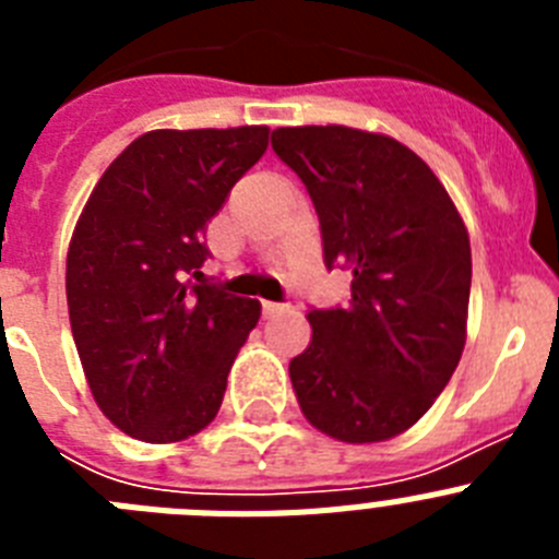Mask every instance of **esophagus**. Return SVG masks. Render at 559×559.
Returning <instances> with one entry per match:
<instances>
[{
	"instance_id": "1",
	"label": "esophagus",
	"mask_w": 559,
	"mask_h": 559,
	"mask_svg": "<svg viewBox=\"0 0 559 559\" xmlns=\"http://www.w3.org/2000/svg\"><path fill=\"white\" fill-rule=\"evenodd\" d=\"M285 305L283 302H263V316H276L283 313Z\"/></svg>"
}]
</instances>
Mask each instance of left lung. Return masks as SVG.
Instances as JSON below:
<instances>
[{"instance_id": "left-lung-1", "label": "left lung", "mask_w": 559, "mask_h": 559, "mask_svg": "<svg viewBox=\"0 0 559 559\" xmlns=\"http://www.w3.org/2000/svg\"><path fill=\"white\" fill-rule=\"evenodd\" d=\"M271 147L302 179L328 271L353 274L344 308H310L290 360L305 417L341 442L412 428L464 349L471 240L431 167L397 140L344 126L276 128Z\"/></svg>"}]
</instances>
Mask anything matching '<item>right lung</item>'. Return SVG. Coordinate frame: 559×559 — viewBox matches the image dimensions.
<instances>
[{
	"mask_svg": "<svg viewBox=\"0 0 559 559\" xmlns=\"http://www.w3.org/2000/svg\"><path fill=\"white\" fill-rule=\"evenodd\" d=\"M265 147V126L142 133L78 221L69 322L97 406L128 437L179 442L218 414L260 302L206 283V224Z\"/></svg>",
	"mask_w": 559,
	"mask_h": 559,
	"instance_id": "1",
	"label": "right lung"
}]
</instances>
